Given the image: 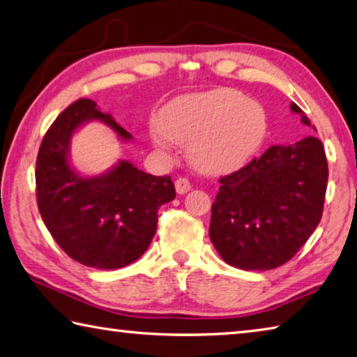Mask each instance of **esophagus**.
Returning a JSON list of instances; mask_svg holds the SVG:
<instances>
[{
	"label": "esophagus",
	"instance_id": "34e87169",
	"mask_svg": "<svg viewBox=\"0 0 357 357\" xmlns=\"http://www.w3.org/2000/svg\"><path fill=\"white\" fill-rule=\"evenodd\" d=\"M174 187H176V192L179 193V195H184V193H187L192 189L189 179H185V178H178L176 181H174Z\"/></svg>",
	"mask_w": 357,
	"mask_h": 357
}]
</instances>
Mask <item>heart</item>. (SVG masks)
<instances>
[{
    "label": "heart",
    "instance_id": "1",
    "mask_svg": "<svg viewBox=\"0 0 357 357\" xmlns=\"http://www.w3.org/2000/svg\"><path fill=\"white\" fill-rule=\"evenodd\" d=\"M151 139L164 150L190 144L195 167L211 174L242 167L262 144L267 115L257 101L232 89L184 95L162 109Z\"/></svg>",
    "mask_w": 357,
    "mask_h": 357
}]
</instances>
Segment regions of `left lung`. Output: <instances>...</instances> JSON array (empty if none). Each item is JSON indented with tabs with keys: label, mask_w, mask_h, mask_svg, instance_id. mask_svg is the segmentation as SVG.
<instances>
[{
	"label": "left lung",
	"mask_w": 357,
	"mask_h": 357,
	"mask_svg": "<svg viewBox=\"0 0 357 357\" xmlns=\"http://www.w3.org/2000/svg\"><path fill=\"white\" fill-rule=\"evenodd\" d=\"M290 109L310 126L295 102ZM326 185V154L312 135L294 145L270 146L261 158L220 178L209 226L218 255L242 270L286 264L319 226Z\"/></svg>",
	"instance_id": "left-lung-1"
}]
</instances>
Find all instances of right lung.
<instances>
[{"label":"right lung","instance_id":"1","mask_svg":"<svg viewBox=\"0 0 357 357\" xmlns=\"http://www.w3.org/2000/svg\"><path fill=\"white\" fill-rule=\"evenodd\" d=\"M98 120L132 139L111 114L81 98L45 134L36 164L37 204L57 245L82 265L101 270L132 264L150 246L158 211L176 197L170 176H153L120 160L100 176H81L70 164V142L87 121Z\"/></svg>","mask_w":357,"mask_h":357}]
</instances>
